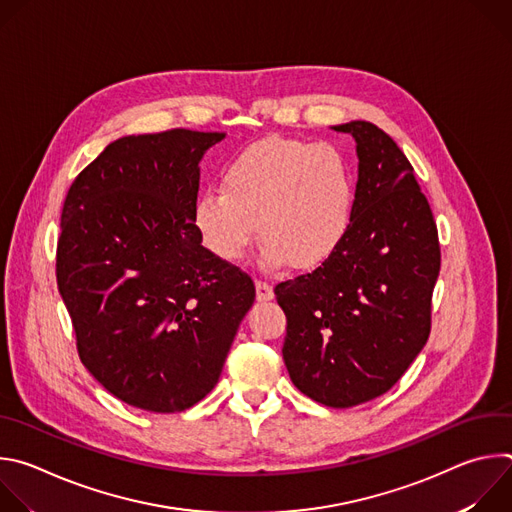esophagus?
I'll return each mask as SVG.
<instances>
[{"mask_svg":"<svg viewBox=\"0 0 512 512\" xmlns=\"http://www.w3.org/2000/svg\"><path fill=\"white\" fill-rule=\"evenodd\" d=\"M255 289H257V302H269L273 300V289L269 283L265 281H255Z\"/></svg>","mask_w":512,"mask_h":512,"instance_id":"1","label":"esophagus"}]
</instances>
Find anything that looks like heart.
<instances>
[{
  "label": "heart",
  "instance_id": "1",
  "mask_svg": "<svg viewBox=\"0 0 512 512\" xmlns=\"http://www.w3.org/2000/svg\"><path fill=\"white\" fill-rule=\"evenodd\" d=\"M354 206V176L328 141L271 137L249 145L223 172V190L194 202L204 247L227 263L245 257L259 235L265 269L320 265L344 239Z\"/></svg>",
  "mask_w": 512,
  "mask_h": 512
}]
</instances>
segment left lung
Instances as JSON below:
<instances>
[{"label":"left lung","instance_id":"left-lung-1","mask_svg":"<svg viewBox=\"0 0 512 512\" xmlns=\"http://www.w3.org/2000/svg\"><path fill=\"white\" fill-rule=\"evenodd\" d=\"M332 129L356 141L348 231L318 269L273 291L287 318L281 352L291 383L346 409L387 393L425 346L440 241L399 145L369 121Z\"/></svg>","mask_w":512,"mask_h":512}]
</instances>
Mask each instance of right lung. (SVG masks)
<instances>
[{
  "label": "right lung",
  "instance_id": "obj_1",
  "mask_svg": "<svg viewBox=\"0 0 512 512\" xmlns=\"http://www.w3.org/2000/svg\"><path fill=\"white\" fill-rule=\"evenodd\" d=\"M225 133L127 135L72 182L56 281L87 371L123 403L176 413L221 377L255 285L204 249L200 160Z\"/></svg>",
  "mask_w": 512,
  "mask_h": 512
}]
</instances>
